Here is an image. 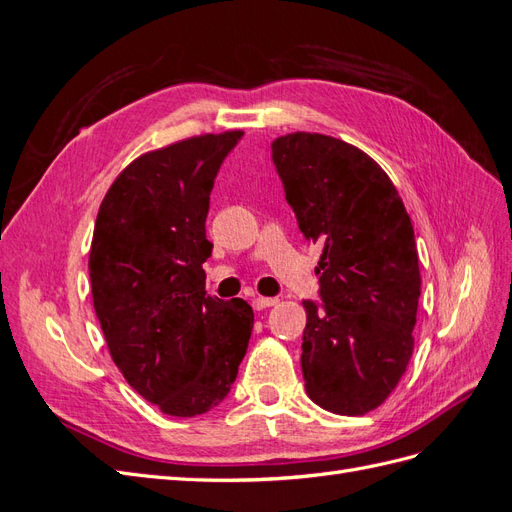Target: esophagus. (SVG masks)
<instances>
[{
  "label": "esophagus",
  "mask_w": 512,
  "mask_h": 512,
  "mask_svg": "<svg viewBox=\"0 0 512 512\" xmlns=\"http://www.w3.org/2000/svg\"><path fill=\"white\" fill-rule=\"evenodd\" d=\"M273 305H277V299H271V297H256V299H252V307L254 309H267V307H273Z\"/></svg>",
  "instance_id": "34e87169"
}]
</instances>
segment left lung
<instances>
[{"label":"left lung","mask_w":512,"mask_h":512,"mask_svg":"<svg viewBox=\"0 0 512 512\" xmlns=\"http://www.w3.org/2000/svg\"><path fill=\"white\" fill-rule=\"evenodd\" d=\"M271 149L301 232L322 247V305L303 301L305 391L333 414H367L393 393L414 350L421 271L410 215L359 147L292 132Z\"/></svg>","instance_id":"1"}]
</instances>
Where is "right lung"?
Wrapping results in <instances>:
<instances>
[{
	"mask_svg": "<svg viewBox=\"0 0 512 512\" xmlns=\"http://www.w3.org/2000/svg\"><path fill=\"white\" fill-rule=\"evenodd\" d=\"M241 130L147 151L108 188L89 250L94 309L115 365L168 416L228 395L254 327L243 299L205 290V220L215 175Z\"/></svg>",
	"mask_w": 512,
	"mask_h": 512,
	"instance_id": "add662e5",
	"label": "right lung"
}]
</instances>
